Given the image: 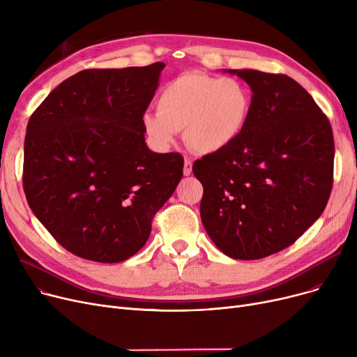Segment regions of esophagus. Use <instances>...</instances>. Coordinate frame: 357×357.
Wrapping results in <instances>:
<instances>
[{
  "label": "esophagus",
  "instance_id": "1",
  "mask_svg": "<svg viewBox=\"0 0 357 357\" xmlns=\"http://www.w3.org/2000/svg\"><path fill=\"white\" fill-rule=\"evenodd\" d=\"M192 174V162L190 159H185L183 162V175L190 176Z\"/></svg>",
  "mask_w": 357,
  "mask_h": 357
}]
</instances>
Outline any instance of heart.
I'll list each match as a JSON object with an SVG mask.
<instances>
[{
    "label": "heart",
    "mask_w": 357,
    "mask_h": 357,
    "mask_svg": "<svg viewBox=\"0 0 357 357\" xmlns=\"http://www.w3.org/2000/svg\"><path fill=\"white\" fill-rule=\"evenodd\" d=\"M252 92L236 78H215L190 72L166 84L156 100V111L144 112L143 127L160 149H169L183 130L186 146L213 155L233 144L252 114Z\"/></svg>",
    "instance_id": "obj_1"
}]
</instances>
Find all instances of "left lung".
I'll list each match as a JSON object with an SVG mask.
<instances>
[{"mask_svg": "<svg viewBox=\"0 0 357 357\" xmlns=\"http://www.w3.org/2000/svg\"><path fill=\"white\" fill-rule=\"evenodd\" d=\"M252 89V114L227 149L194 162L204 229L229 257L256 260L291 246L318 220L333 186L328 119L287 75L224 69Z\"/></svg>", "mask_w": 357, "mask_h": 357, "instance_id": "1", "label": "left lung"}]
</instances>
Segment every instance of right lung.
I'll return each mask as SVG.
<instances>
[{"mask_svg": "<svg viewBox=\"0 0 357 357\" xmlns=\"http://www.w3.org/2000/svg\"><path fill=\"white\" fill-rule=\"evenodd\" d=\"M165 63L86 69L65 79L27 124L23 186L34 215L82 259L136 255L182 178L179 153L144 142L143 114Z\"/></svg>", "mask_w": 357, "mask_h": 357, "instance_id": "1", "label": "right lung"}]
</instances>
